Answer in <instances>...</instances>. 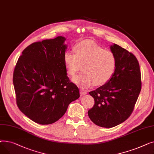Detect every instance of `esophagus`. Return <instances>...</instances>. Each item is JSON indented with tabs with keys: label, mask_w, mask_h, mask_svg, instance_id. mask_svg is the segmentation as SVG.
Here are the masks:
<instances>
[{
	"label": "esophagus",
	"mask_w": 154,
	"mask_h": 154,
	"mask_svg": "<svg viewBox=\"0 0 154 154\" xmlns=\"http://www.w3.org/2000/svg\"><path fill=\"white\" fill-rule=\"evenodd\" d=\"M80 95H81V96H84V95L87 94V92L84 91V90H80Z\"/></svg>",
	"instance_id": "esophagus-1"
}]
</instances>
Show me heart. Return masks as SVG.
<instances>
[{"label":"heart","mask_w":154,"mask_h":154,"mask_svg":"<svg viewBox=\"0 0 154 154\" xmlns=\"http://www.w3.org/2000/svg\"><path fill=\"white\" fill-rule=\"evenodd\" d=\"M75 54L64 55V63L68 74L73 76L84 65V72L72 78V81L82 88L94 84H106L114 75L117 66L114 54L92 40H84L74 48Z\"/></svg>","instance_id":"heart-1"}]
</instances>
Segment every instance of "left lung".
<instances>
[{"instance_id":"8db88e82","label":"left lung","mask_w":154,"mask_h":154,"mask_svg":"<svg viewBox=\"0 0 154 154\" xmlns=\"http://www.w3.org/2000/svg\"><path fill=\"white\" fill-rule=\"evenodd\" d=\"M110 48L117 59L115 73L106 84L89 92L95 104L88 111L92 122L105 128L117 126L129 117L141 90L140 66L134 55L116 44Z\"/></svg>"}]
</instances>
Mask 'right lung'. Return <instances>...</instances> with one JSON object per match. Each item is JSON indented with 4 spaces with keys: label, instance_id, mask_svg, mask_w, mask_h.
Instances as JSON below:
<instances>
[{
    "label": "right lung",
    "instance_id": "add662e5",
    "mask_svg": "<svg viewBox=\"0 0 154 154\" xmlns=\"http://www.w3.org/2000/svg\"><path fill=\"white\" fill-rule=\"evenodd\" d=\"M66 38L58 36L30 44L16 63L13 84L20 110L34 122L54 123L79 98L78 87L67 75Z\"/></svg>",
    "mask_w": 154,
    "mask_h": 154
}]
</instances>
